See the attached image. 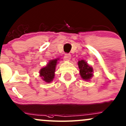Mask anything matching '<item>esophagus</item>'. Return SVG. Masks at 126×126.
Masks as SVG:
<instances>
[{
  "label": "esophagus",
  "instance_id": "34e87169",
  "mask_svg": "<svg viewBox=\"0 0 126 126\" xmlns=\"http://www.w3.org/2000/svg\"><path fill=\"white\" fill-rule=\"evenodd\" d=\"M64 58L66 60H69L70 58H71V55H70V54H65V55H64Z\"/></svg>",
  "mask_w": 126,
  "mask_h": 126
}]
</instances>
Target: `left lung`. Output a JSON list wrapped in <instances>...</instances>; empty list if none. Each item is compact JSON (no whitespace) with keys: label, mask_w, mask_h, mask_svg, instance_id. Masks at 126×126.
Wrapping results in <instances>:
<instances>
[{"label":"left lung","mask_w":126,"mask_h":126,"mask_svg":"<svg viewBox=\"0 0 126 126\" xmlns=\"http://www.w3.org/2000/svg\"><path fill=\"white\" fill-rule=\"evenodd\" d=\"M79 72L82 78L84 80L90 79L93 76V68L90 67L84 60H80L78 62Z\"/></svg>","instance_id":"left-lung-1"}]
</instances>
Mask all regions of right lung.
Wrapping results in <instances>:
<instances>
[{"instance_id":"1","label":"right lung","mask_w":126,"mask_h":126,"mask_svg":"<svg viewBox=\"0 0 126 126\" xmlns=\"http://www.w3.org/2000/svg\"><path fill=\"white\" fill-rule=\"evenodd\" d=\"M59 59L49 61L46 67H43L40 70V76L47 82H50L54 77L56 66Z\"/></svg>"}]
</instances>
